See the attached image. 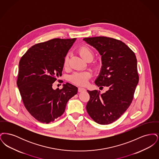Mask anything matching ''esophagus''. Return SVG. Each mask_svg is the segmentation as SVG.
I'll return each instance as SVG.
<instances>
[{
  "label": "esophagus",
  "mask_w": 159,
  "mask_h": 159,
  "mask_svg": "<svg viewBox=\"0 0 159 159\" xmlns=\"http://www.w3.org/2000/svg\"><path fill=\"white\" fill-rule=\"evenodd\" d=\"M79 92H82V91H85V88H82V87H79L78 89Z\"/></svg>",
  "instance_id": "obj_1"
}]
</instances>
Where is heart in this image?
I'll return each mask as SVG.
<instances>
[{
	"mask_svg": "<svg viewBox=\"0 0 159 159\" xmlns=\"http://www.w3.org/2000/svg\"><path fill=\"white\" fill-rule=\"evenodd\" d=\"M79 52L83 60L85 61L91 60L93 58V53L91 49L86 46H83L79 49ZM69 54L67 53L64 58V66L65 67L68 66ZM91 77V73L89 71L76 72L70 76V79L73 83L79 85H85L88 83L89 79Z\"/></svg>",
	"mask_w": 159,
	"mask_h": 159,
	"instance_id": "obj_1",
	"label": "heart"
}]
</instances>
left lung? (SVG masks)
Masks as SVG:
<instances>
[{
	"mask_svg": "<svg viewBox=\"0 0 159 159\" xmlns=\"http://www.w3.org/2000/svg\"><path fill=\"white\" fill-rule=\"evenodd\" d=\"M101 55L102 66L95 83L108 90L99 93L89 91L86 110L100 125L117 120L130 105L139 82L137 60L134 52L120 40L104 36L83 39Z\"/></svg>",
	"mask_w": 159,
	"mask_h": 159,
	"instance_id": "1",
	"label": "left lung"
}]
</instances>
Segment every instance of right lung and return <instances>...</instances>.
<instances>
[{
	"label": "right lung",
	"mask_w": 159,
	"mask_h": 159,
	"mask_svg": "<svg viewBox=\"0 0 159 159\" xmlns=\"http://www.w3.org/2000/svg\"><path fill=\"white\" fill-rule=\"evenodd\" d=\"M76 38L53 39L31 46L19 62L17 86L25 107L37 120L49 123L64 113L78 88L69 83L54 90L62 75L64 60Z\"/></svg>",
	"instance_id": "1"
}]
</instances>
